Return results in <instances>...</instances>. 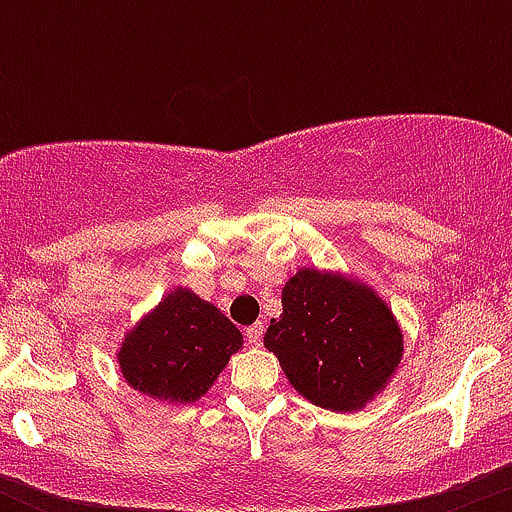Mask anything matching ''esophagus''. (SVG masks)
Returning <instances> with one entry per match:
<instances>
[{
	"mask_svg": "<svg viewBox=\"0 0 512 512\" xmlns=\"http://www.w3.org/2000/svg\"><path fill=\"white\" fill-rule=\"evenodd\" d=\"M262 332H265V327H262V322L252 324V327L245 329V337H247V344H260L262 342Z\"/></svg>",
	"mask_w": 512,
	"mask_h": 512,
	"instance_id": "1",
	"label": "esophagus"
}]
</instances>
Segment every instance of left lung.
Listing matches in <instances>:
<instances>
[{"mask_svg": "<svg viewBox=\"0 0 512 512\" xmlns=\"http://www.w3.org/2000/svg\"><path fill=\"white\" fill-rule=\"evenodd\" d=\"M265 347L304 399L322 409L356 411L391 379L404 339L369 287L299 270L282 289V314L270 322Z\"/></svg>", "mask_w": 512, "mask_h": 512, "instance_id": "obj_1", "label": "left lung"}]
</instances>
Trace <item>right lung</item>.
Listing matches in <instances>:
<instances>
[{"label":"right lung","instance_id":"obj_1","mask_svg":"<svg viewBox=\"0 0 512 512\" xmlns=\"http://www.w3.org/2000/svg\"><path fill=\"white\" fill-rule=\"evenodd\" d=\"M242 334L188 289H175L126 337L118 364L133 389L168 404H190L213 386Z\"/></svg>","mask_w":512,"mask_h":512}]
</instances>
